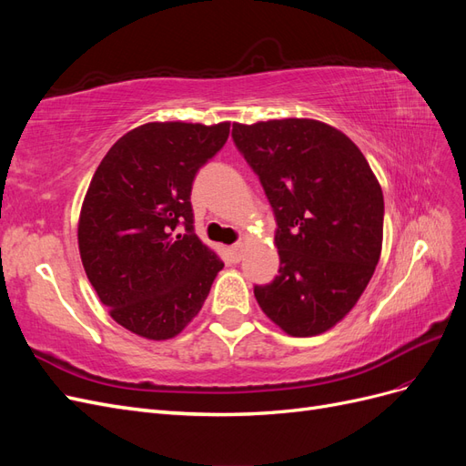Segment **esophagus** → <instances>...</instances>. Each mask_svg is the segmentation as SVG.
<instances>
[{"label": "esophagus", "instance_id": "1", "mask_svg": "<svg viewBox=\"0 0 466 466\" xmlns=\"http://www.w3.org/2000/svg\"><path fill=\"white\" fill-rule=\"evenodd\" d=\"M229 250H231V257H233L235 262H238V260L243 258V245H241V243H237V245L229 247Z\"/></svg>", "mask_w": 466, "mask_h": 466}]
</instances>
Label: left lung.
<instances>
[{"instance_id":"1","label":"left lung","mask_w":466,"mask_h":466,"mask_svg":"<svg viewBox=\"0 0 466 466\" xmlns=\"http://www.w3.org/2000/svg\"><path fill=\"white\" fill-rule=\"evenodd\" d=\"M278 223L279 270L255 286L266 317L289 336L332 329L358 303L383 245V190L368 159L332 126L309 118L233 124Z\"/></svg>"}]
</instances>
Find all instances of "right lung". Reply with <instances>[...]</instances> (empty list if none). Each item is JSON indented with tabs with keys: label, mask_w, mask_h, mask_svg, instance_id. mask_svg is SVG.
<instances>
[{
	"label": "right lung",
	"mask_w": 466,
	"mask_h": 466,
	"mask_svg": "<svg viewBox=\"0 0 466 466\" xmlns=\"http://www.w3.org/2000/svg\"><path fill=\"white\" fill-rule=\"evenodd\" d=\"M229 126H137L108 149L83 200L77 241L86 274L110 317L147 340L185 329L223 268L194 233L190 192Z\"/></svg>",
	"instance_id": "1"
}]
</instances>
